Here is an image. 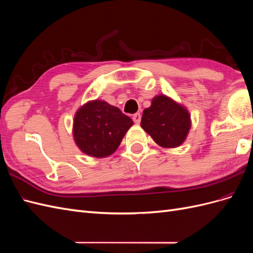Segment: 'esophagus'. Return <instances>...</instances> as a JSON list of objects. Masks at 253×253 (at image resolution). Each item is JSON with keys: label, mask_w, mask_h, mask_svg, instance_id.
I'll return each mask as SVG.
<instances>
[{"label": "esophagus", "mask_w": 253, "mask_h": 253, "mask_svg": "<svg viewBox=\"0 0 253 253\" xmlns=\"http://www.w3.org/2000/svg\"><path fill=\"white\" fill-rule=\"evenodd\" d=\"M133 120H134L135 124L138 125L139 122H140V120H141V115H140V113L134 114V115H133Z\"/></svg>", "instance_id": "34e87169"}]
</instances>
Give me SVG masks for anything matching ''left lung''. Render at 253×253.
<instances>
[{"label": "left lung", "instance_id": "1", "mask_svg": "<svg viewBox=\"0 0 253 253\" xmlns=\"http://www.w3.org/2000/svg\"><path fill=\"white\" fill-rule=\"evenodd\" d=\"M141 127L164 148H176L185 141L191 126L190 114L171 98L158 95L145 109Z\"/></svg>", "mask_w": 253, "mask_h": 253}]
</instances>
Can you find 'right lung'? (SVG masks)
I'll return each instance as SVG.
<instances>
[{"mask_svg":"<svg viewBox=\"0 0 253 253\" xmlns=\"http://www.w3.org/2000/svg\"><path fill=\"white\" fill-rule=\"evenodd\" d=\"M133 126V120L116 106L102 100L89 101L78 110L74 119L76 144L85 154L110 156Z\"/></svg>","mask_w":253,"mask_h":253,"instance_id":"obj_1","label":"right lung"}]
</instances>
